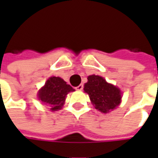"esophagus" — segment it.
Masks as SVG:
<instances>
[{
	"label": "esophagus",
	"instance_id": "esophagus-1",
	"mask_svg": "<svg viewBox=\"0 0 158 158\" xmlns=\"http://www.w3.org/2000/svg\"><path fill=\"white\" fill-rule=\"evenodd\" d=\"M83 88H84V85H83L82 84H81V85H79V86H77L75 89H77V90H82Z\"/></svg>",
	"mask_w": 158,
	"mask_h": 158
}]
</instances>
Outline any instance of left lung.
I'll return each instance as SVG.
<instances>
[{
    "label": "left lung",
    "mask_w": 158,
    "mask_h": 158,
    "mask_svg": "<svg viewBox=\"0 0 158 158\" xmlns=\"http://www.w3.org/2000/svg\"><path fill=\"white\" fill-rule=\"evenodd\" d=\"M84 90L89 96L90 102L96 109L103 113H109L121 103L122 93L117 86L106 81L99 75L88 76Z\"/></svg>",
    "instance_id": "8db88e82"
}]
</instances>
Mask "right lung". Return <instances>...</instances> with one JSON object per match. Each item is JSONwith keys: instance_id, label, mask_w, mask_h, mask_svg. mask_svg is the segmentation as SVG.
I'll return each instance as SVG.
<instances>
[{"instance_id": "obj_1", "label": "right lung", "mask_w": 158, "mask_h": 158, "mask_svg": "<svg viewBox=\"0 0 158 158\" xmlns=\"http://www.w3.org/2000/svg\"><path fill=\"white\" fill-rule=\"evenodd\" d=\"M74 91L72 86L60 77H50L38 92V98L51 108L52 112L60 110L64 105L67 95Z\"/></svg>"}]
</instances>
